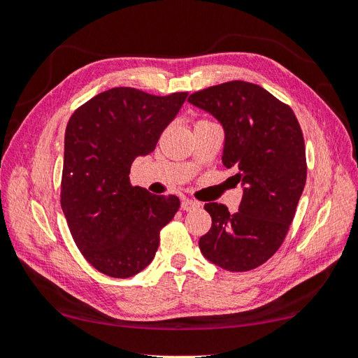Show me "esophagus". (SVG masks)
I'll return each instance as SVG.
<instances>
[{"label": "esophagus", "mask_w": 358, "mask_h": 358, "mask_svg": "<svg viewBox=\"0 0 358 358\" xmlns=\"http://www.w3.org/2000/svg\"><path fill=\"white\" fill-rule=\"evenodd\" d=\"M199 208H200L199 201H194V200H183V201H181V209L186 210V212L199 209Z\"/></svg>", "instance_id": "34e87169"}]
</instances>
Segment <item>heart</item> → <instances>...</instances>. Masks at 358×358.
Segmentation results:
<instances>
[{"label":"heart","mask_w":358,"mask_h":358,"mask_svg":"<svg viewBox=\"0 0 358 358\" xmlns=\"http://www.w3.org/2000/svg\"><path fill=\"white\" fill-rule=\"evenodd\" d=\"M199 121H200V120H199Z\"/></svg>","instance_id":"1"}]
</instances>
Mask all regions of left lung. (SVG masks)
I'll return each instance as SVG.
<instances>
[{"label":"left lung","instance_id":"8db88e82","mask_svg":"<svg viewBox=\"0 0 358 358\" xmlns=\"http://www.w3.org/2000/svg\"><path fill=\"white\" fill-rule=\"evenodd\" d=\"M189 103L212 113L224 129L223 164L245 186L237 212L204 204L212 226L201 254L231 272L255 269L277 252L306 183V150L292 109L248 81L199 90Z\"/></svg>","mask_w":358,"mask_h":358}]
</instances>
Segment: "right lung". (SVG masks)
<instances>
[{"label": "right lung", "mask_w": 358, "mask_h": 358, "mask_svg": "<svg viewBox=\"0 0 358 358\" xmlns=\"http://www.w3.org/2000/svg\"><path fill=\"white\" fill-rule=\"evenodd\" d=\"M186 96L113 87L81 104L67 123L62 208L80 252L106 275L127 278L146 268L159 231L180 208L178 196L132 186L129 172L136 157L155 149Z\"/></svg>", "instance_id": "obj_1"}]
</instances>
